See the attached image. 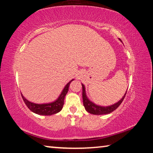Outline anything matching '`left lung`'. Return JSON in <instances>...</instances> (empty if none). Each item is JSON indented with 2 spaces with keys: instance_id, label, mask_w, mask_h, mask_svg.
Listing matches in <instances>:
<instances>
[{
  "instance_id": "obj_1",
  "label": "left lung",
  "mask_w": 153,
  "mask_h": 153,
  "mask_svg": "<svg viewBox=\"0 0 153 153\" xmlns=\"http://www.w3.org/2000/svg\"><path fill=\"white\" fill-rule=\"evenodd\" d=\"M82 98H83V104L88 112L94 114V115H105V114H108L111 112H113V111H115L116 108L119 107V106L121 105V103L123 102V100L125 98L127 91L126 92L125 95L123 96V98L119 101L118 102L115 103L113 105L108 106V107H101V106H98L93 103L92 102L87 98L86 95V92H85V88L84 84H82Z\"/></svg>"
}]
</instances>
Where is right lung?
Segmentation results:
<instances>
[{
  "label": "right lung",
  "mask_w": 153,
  "mask_h": 153,
  "mask_svg": "<svg viewBox=\"0 0 153 153\" xmlns=\"http://www.w3.org/2000/svg\"><path fill=\"white\" fill-rule=\"evenodd\" d=\"M74 79L71 80L68 84H67L65 87L64 88L63 92H61L60 97L58 98V99L56 101L48 103V104H35V103L31 102L28 101L27 100L25 99L24 97V96L22 94V97L23 100L25 102V104L26 105L27 107L30 108V111H32V112L35 113L36 114L41 115H51L53 114L57 113L60 111L63 106L64 105V99L65 97V95L67 94V92L69 90V86L70 85V83L73 81Z\"/></svg>",
  "instance_id": "1"
}]
</instances>
